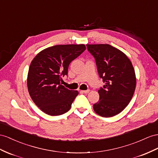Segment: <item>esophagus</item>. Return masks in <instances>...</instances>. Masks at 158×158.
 <instances>
[{"label":"esophagus","mask_w":158,"mask_h":158,"mask_svg":"<svg viewBox=\"0 0 158 158\" xmlns=\"http://www.w3.org/2000/svg\"><path fill=\"white\" fill-rule=\"evenodd\" d=\"M83 93H84V94H88L89 92V89H87V90H83L82 91Z\"/></svg>","instance_id":"esophagus-1"}]
</instances>
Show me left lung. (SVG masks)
Instances as JSON below:
<instances>
[{
	"label": "left lung",
	"mask_w": 158,
	"mask_h": 158,
	"mask_svg": "<svg viewBox=\"0 0 158 158\" xmlns=\"http://www.w3.org/2000/svg\"><path fill=\"white\" fill-rule=\"evenodd\" d=\"M94 56L100 78L105 85L98 91L99 100L94 105L97 114L110 118L127 107L136 86L135 70L125 53L110 44H87Z\"/></svg>",
	"instance_id": "left-lung-1"
}]
</instances>
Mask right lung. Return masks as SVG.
<instances>
[{
    "label": "right lung",
    "mask_w": 158,
    "mask_h": 158,
    "mask_svg": "<svg viewBox=\"0 0 158 158\" xmlns=\"http://www.w3.org/2000/svg\"><path fill=\"white\" fill-rule=\"evenodd\" d=\"M86 49L83 44H59L40 51L30 64L27 87L33 102L46 114L62 115L71 109L79 92L60 84L72 60Z\"/></svg>",
    "instance_id": "obj_1"
}]
</instances>
